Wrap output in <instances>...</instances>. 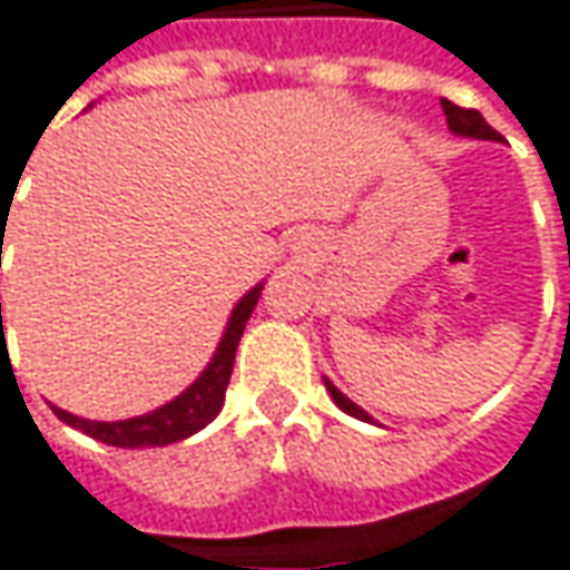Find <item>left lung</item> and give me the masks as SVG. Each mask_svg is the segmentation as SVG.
I'll list each match as a JSON object with an SVG mask.
<instances>
[{"label":"left lung","mask_w":570,"mask_h":570,"mask_svg":"<svg viewBox=\"0 0 570 570\" xmlns=\"http://www.w3.org/2000/svg\"><path fill=\"white\" fill-rule=\"evenodd\" d=\"M442 109H444V116H448V128H451L454 135H461V138H476V141H501L499 131L489 126L476 109H463L458 107V104H451V100H444V97H442ZM324 387H327L331 401L337 403L344 413H350L353 420L372 422V416L365 413L363 406H356V403L350 401L341 387H334V382H327V379H324Z\"/></svg>","instance_id":"obj_1"}]
</instances>
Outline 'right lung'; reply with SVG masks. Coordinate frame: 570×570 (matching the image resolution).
I'll list each match as a JSON object with an SVG mask.
<instances>
[{"label": "right lung", "mask_w": 570, "mask_h": 570, "mask_svg": "<svg viewBox=\"0 0 570 570\" xmlns=\"http://www.w3.org/2000/svg\"><path fill=\"white\" fill-rule=\"evenodd\" d=\"M262 289H265V281L252 286L246 296L233 305V312L226 318L224 337H220V344L214 350L210 363L205 365V372L188 384L179 397H173V401L157 406V410H150V413L116 422L81 420V416L66 413L59 406H52V413L66 422V425H71V429H81L85 435H90V439H97V442L104 444H112V448H160V444L183 442L188 435L202 432L207 422L220 413V406H224L226 384H229L233 360H236V346H239V337L246 331L252 308L258 305Z\"/></svg>", "instance_id": "add662e5"}]
</instances>
